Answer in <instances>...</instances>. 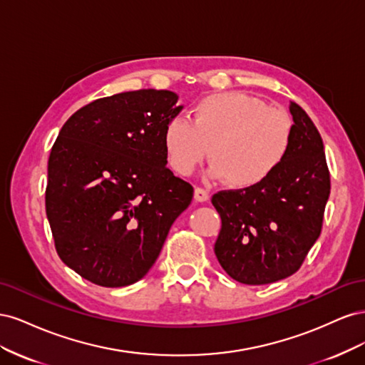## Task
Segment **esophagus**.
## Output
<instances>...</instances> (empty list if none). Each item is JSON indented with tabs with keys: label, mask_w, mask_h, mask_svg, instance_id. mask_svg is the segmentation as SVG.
I'll return each mask as SVG.
<instances>
[{
	"label": "esophagus",
	"mask_w": 365,
	"mask_h": 365,
	"mask_svg": "<svg viewBox=\"0 0 365 365\" xmlns=\"http://www.w3.org/2000/svg\"><path fill=\"white\" fill-rule=\"evenodd\" d=\"M195 200L197 202H205V201L210 200V195H208L207 190L201 189V187H196V189H195Z\"/></svg>",
	"instance_id": "obj_1"
}]
</instances>
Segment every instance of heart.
<instances>
[{
    "label": "heart",
    "mask_w": 365,
    "mask_h": 365,
    "mask_svg": "<svg viewBox=\"0 0 365 365\" xmlns=\"http://www.w3.org/2000/svg\"><path fill=\"white\" fill-rule=\"evenodd\" d=\"M190 121L170 120L163 145L170 168L190 176L210 156V175L235 189H250L275 173L292 145V120L262 98L225 91L202 97L190 109Z\"/></svg>",
    "instance_id": "b5f03b06"
}]
</instances>
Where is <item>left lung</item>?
<instances>
[{"label":"left lung","instance_id":"obj_1","mask_svg":"<svg viewBox=\"0 0 365 365\" xmlns=\"http://www.w3.org/2000/svg\"><path fill=\"white\" fill-rule=\"evenodd\" d=\"M289 111L292 145L275 173L256 187L212 197L222 220L215 254L230 277L244 284L289 277L322 233L330 195L323 140L295 102Z\"/></svg>","mask_w":365,"mask_h":365}]
</instances>
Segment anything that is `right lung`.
Masks as SVG:
<instances>
[{"label":"right lung","instance_id":"obj_1","mask_svg":"<svg viewBox=\"0 0 365 365\" xmlns=\"http://www.w3.org/2000/svg\"><path fill=\"white\" fill-rule=\"evenodd\" d=\"M176 102L165 90L97 98L54 141L46 212L61 260L88 282L121 288L145 277L192 202L193 187L165 165Z\"/></svg>","mask_w":365,"mask_h":365}]
</instances>
